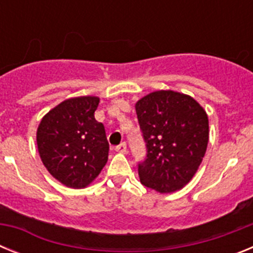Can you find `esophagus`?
<instances>
[{
  "label": "esophagus",
  "instance_id": "34e87169",
  "mask_svg": "<svg viewBox=\"0 0 253 253\" xmlns=\"http://www.w3.org/2000/svg\"><path fill=\"white\" fill-rule=\"evenodd\" d=\"M115 151L119 152V153H126V144H125V142L122 143V144H119V146L116 147Z\"/></svg>",
  "mask_w": 253,
  "mask_h": 253
}]
</instances>
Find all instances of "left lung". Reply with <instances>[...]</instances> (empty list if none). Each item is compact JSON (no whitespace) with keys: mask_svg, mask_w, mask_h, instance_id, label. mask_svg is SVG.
Returning a JSON list of instances; mask_svg holds the SVG:
<instances>
[{"mask_svg":"<svg viewBox=\"0 0 253 253\" xmlns=\"http://www.w3.org/2000/svg\"><path fill=\"white\" fill-rule=\"evenodd\" d=\"M147 158L138 167L140 182L161 194L193 180L207 152L209 120L191 96L172 90L148 93L135 104Z\"/></svg>","mask_w":253,"mask_h":253,"instance_id":"left-lung-1","label":"left lung"}]
</instances>
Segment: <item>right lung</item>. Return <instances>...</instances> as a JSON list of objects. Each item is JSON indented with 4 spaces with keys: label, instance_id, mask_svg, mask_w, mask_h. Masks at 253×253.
Returning a JSON list of instances; mask_svg holds the SVG:
<instances>
[{
    "label": "right lung",
    "instance_id": "right-lung-1",
    "mask_svg": "<svg viewBox=\"0 0 253 253\" xmlns=\"http://www.w3.org/2000/svg\"><path fill=\"white\" fill-rule=\"evenodd\" d=\"M97 96L71 97L43 116L37 130L40 160L55 180L84 189L100 175L109 157L102 123L95 119Z\"/></svg>",
    "mask_w": 253,
    "mask_h": 253
}]
</instances>
